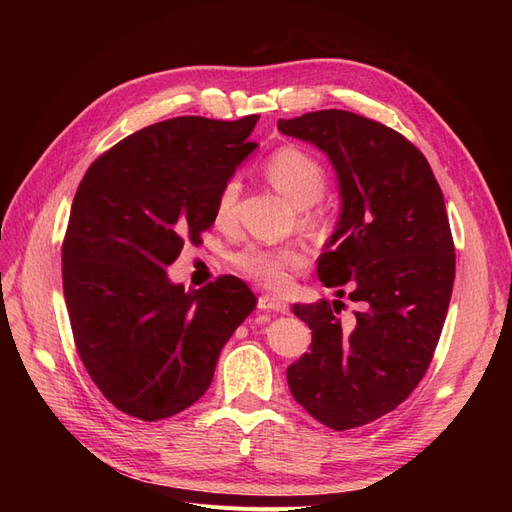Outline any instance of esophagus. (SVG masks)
<instances>
[{"mask_svg":"<svg viewBox=\"0 0 512 512\" xmlns=\"http://www.w3.org/2000/svg\"><path fill=\"white\" fill-rule=\"evenodd\" d=\"M258 309H262V312H280V314H286L288 312V305L282 301L273 297V294H262V297L258 299Z\"/></svg>","mask_w":512,"mask_h":512,"instance_id":"1","label":"esophagus"}]
</instances>
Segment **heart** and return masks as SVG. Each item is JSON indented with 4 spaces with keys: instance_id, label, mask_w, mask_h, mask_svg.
<instances>
[{
    "instance_id": "b5f03b06",
    "label": "heart",
    "mask_w": 512,
    "mask_h": 512,
    "mask_svg": "<svg viewBox=\"0 0 512 512\" xmlns=\"http://www.w3.org/2000/svg\"><path fill=\"white\" fill-rule=\"evenodd\" d=\"M267 179L273 188L286 196L297 209H307L324 192L327 175L316 158L309 156L307 151L299 147L277 149L265 164ZM239 179H228L215 200V220L220 224L228 222L235 211V203L239 198ZM303 265V254L297 247H275V245H247L235 256V267L241 275L250 280L269 286L282 288L288 282V271Z\"/></svg>"
}]
</instances>
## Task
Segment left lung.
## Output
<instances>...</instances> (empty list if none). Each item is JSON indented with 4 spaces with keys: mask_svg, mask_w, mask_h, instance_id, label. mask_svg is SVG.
<instances>
[{
    "mask_svg": "<svg viewBox=\"0 0 512 512\" xmlns=\"http://www.w3.org/2000/svg\"><path fill=\"white\" fill-rule=\"evenodd\" d=\"M277 128L335 170L342 207L318 277L361 305L352 320L337 299L292 305L312 350L288 367V389L322 425L361 427L416 389L438 346L455 282L444 196L423 153L378 121L327 108Z\"/></svg>",
    "mask_w": 512,
    "mask_h": 512,
    "instance_id": "obj_1",
    "label": "left lung"
}]
</instances>
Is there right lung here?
Here are the masks:
<instances>
[{"instance_id":"obj_1","label":"right lung","mask_w":512,"mask_h":512,"mask_svg":"<svg viewBox=\"0 0 512 512\" xmlns=\"http://www.w3.org/2000/svg\"><path fill=\"white\" fill-rule=\"evenodd\" d=\"M258 115L175 117L89 166L61 250L76 350L111 404L162 421L205 395L220 352L256 307L235 275L200 290L168 280L183 241L215 222L222 185L258 147Z\"/></svg>"}]
</instances>
